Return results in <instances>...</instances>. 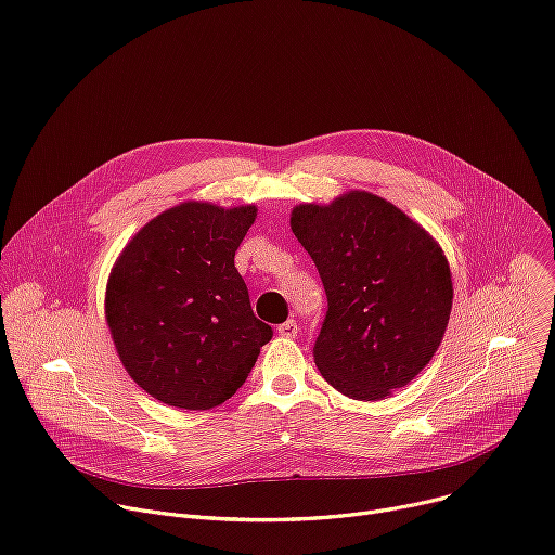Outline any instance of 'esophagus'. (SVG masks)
I'll return each instance as SVG.
<instances>
[{"instance_id": "obj_1", "label": "esophagus", "mask_w": 555, "mask_h": 555, "mask_svg": "<svg viewBox=\"0 0 555 555\" xmlns=\"http://www.w3.org/2000/svg\"><path fill=\"white\" fill-rule=\"evenodd\" d=\"M279 334L283 336V338H294L296 334H298V327H296V321H285V323H281L279 325Z\"/></svg>"}]
</instances>
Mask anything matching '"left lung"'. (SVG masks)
<instances>
[{
  "mask_svg": "<svg viewBox=\"0 0 555 555\" xmlns=\"http://www.w3.org/2000/svg\"><path fill=\"white\" fill-rule=\"evenodd\" d=\"M289 225L327 294L314 343L321 376L354 400H380L414 380L436 354L451 314L442 247L365 190L330 206H296Z\"/></svg>",
  "mask_w": 555,
  "mask_h": 555,
  "instance_id": "left-lung-1",
  "label": "left lung"
}]
</instances>
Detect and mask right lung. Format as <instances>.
<instances>
[{
	"label": "right lung",
	"mask_w": 555,
	"mask_h": 555,
	"mask_svg": "<svg viewBox=\"0 0 555 555\" xmlns=\"http://www.w3.org/2000/svg\"><path fill=\"white\" fill-rule=\"evenodd\" d=\"M255 206L188 201L145 223L117 259L106 321L130 378L179 410H210L245 383L272 327L234 268Z\"/></svg>",
	"instance_id": "add662e5"
}]
</instances>
